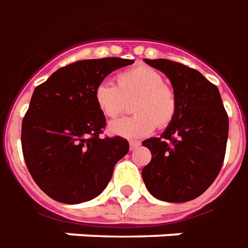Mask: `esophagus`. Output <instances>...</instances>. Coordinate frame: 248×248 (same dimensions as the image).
I'll use <instances>...</instances> for the list:
<instances>
[{"label":"esophagus","instance_id":"34e87169","mask_svg":"<svg viewBox=\"0 0 248 248\" xmlns=\"http://www.w3.org/2000/svg\"><path fill=\"white\" fill-rule=\"evenodd\" d=\"M139 145H140V141H129V148H131V151L138 148Z\"/></svg>","mask_w":248,"mask_h":248}]
</instances>
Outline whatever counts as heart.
I'll return each instance as SVG.
<instances>
[{"label": "heart", "mask_w": 248, "mask_h": 248, "mask_svg": "<svg viewBox=\"0 0 248 248\" xmlns=\"http://www.w3.org/2000/svg\"><path fill=\"white\" fill-rule=\"evenodd\" d=\"M117 87L103 81L94 89V103L105 117L116 119L133 100L135 115L112 121L109 132L127 139L147 136L156 128L170 125L177 113V96L173 88L164 82L159 72L148 66H135L116 77Z\"/></svg>", "instance_id": "heart-1"}]
</instances>
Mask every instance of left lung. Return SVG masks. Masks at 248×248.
<instances>
[{
  "label": "left lung",
  "instance_id": "8db88e82",
  "mask_svg": "<svg viewBox=\"0 0 248 248\" xmlns=\"http://www.w3.org/2000/svg\"><path fill=\"white\" fill-rule=\"evenodd\" d=\"M163 72L177 96V113L160 138L144 140L152 159L141 171L156 199L183 203L208 188L223 166L228 116L217 85L171 60H144Z\"/></svg>",
  "mask_w": 248,
  "mask_h": 248
}]
</instances>
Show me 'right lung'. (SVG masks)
Masks as SVG:
<instances>
[{
  "mask_svg": "<svg viewBox=\"0 0 248 248\" xmlns=\"http://www.w3.org/2000/svg\"><path fill=\"white\" fill-rule=\"evenodd\" d=\"M133 60H81L60 68L36 87L21 128V144L33 180L52 199L77 204L109 183L116 163L129 151L124 138H101L105 116L94 89Z\"/></svg>",
  "mask_w": 248,
  "mask_h": 248,
  "instance_id": "right-lung-1",
  "label": "right lung"
}]
</instances>
